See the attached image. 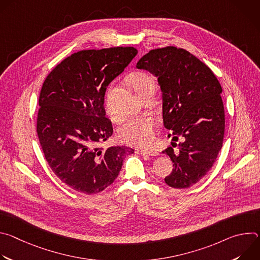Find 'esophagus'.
Returning a JSON list of instances; mask_svg holds the SVG:
<instances>
[{
	"instance_id": "34e87169",
	"label": "esophagus",
	"mask_w": 260,
	"mask_h": 260,
	"mask_svg": "<svg viewBox=\"0 0 260 260\" xmlns=\"http://www.w3.org/2000/svg\"><path fill=\"white\" fill-rule=\"evenodd\" d=\"M136 153L148 156H156L158 153L155 150H143V149H136Z\"/></svg>"
}]
</instances>
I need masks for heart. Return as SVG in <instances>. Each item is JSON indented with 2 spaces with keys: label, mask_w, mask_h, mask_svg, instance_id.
Returning a JSON list of instances; mask_svg holds the SVG:
<instances>
[{
  "label": "heart",
  "mask_w": 260,
  "mask_h": 260,
  "mask_svg": "<svg viewBox=\"0 0 260 260\" xmlns=\"http://www.w3.org/2000/svg\"><path fill=\"white\" fill-rule=\"evenodd\" d=\"M128 81L138 95L156 87L154 78L145 73L133 74ZM118 139L123 143L138 147L149 145L153 139V121L144 117L129 119L119 128Z\"/></svg>",
  "instance_id": "1"
}]
</instances>
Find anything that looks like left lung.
Masks as SVG:
<instances>
[{
    "mask_svg": "<svg viewBox=\"0 0 260 260\" xmlns=\"http://www.w3.org/2000/svg\"><path fill=\"white\" fill-rule=\"evenodd\" d=\"M137 68L157 77L164 125L172 131L173 141L182 140L162 151L174 162L165 181L174 188H188L207 175L222 148L225 119L221 85L208 66L174 46L150 50Z\"/></svg>",
    "mask_w": 260,
    "mask_h": 260,
    "instance_id": "obj_1",
    "label": "left lung"
}]
</instances>
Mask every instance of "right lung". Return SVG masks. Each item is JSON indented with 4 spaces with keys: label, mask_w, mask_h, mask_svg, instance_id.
I'll list each match as a JSON object with an SVG mask.
<instances>
[{
    "label": "right lung",
    "mask_w": 260,
    "mask_h": 260,
    "mask_svg": "<svg viewBox=\"0 0 260 260\" xmlns=\"http://www.w3.org/2000/svg\"><path fill=\"white\" fill-rule=\"evenodd\" d=\"M138 51L134 47L82 50L57 64L45 79L39 98L37 133L45 158L72 189L94 194L117 178L132 148H99L113 135L104 108L108 85Z\"/></svg>",
    "instance_id": "1"
}]
</instances>
